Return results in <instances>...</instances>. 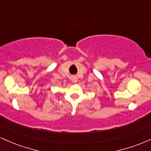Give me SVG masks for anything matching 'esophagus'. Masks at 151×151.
Listing matches in <instances>:
<instances>
[{
  "label": "esophagus",
  "instance_id": "34e87169",
  "mask_svg": "<svg viewBox=\"0 0 151 151\" xmlns=\"http://www.w3.org/2000/svg\"><path fill=\"white\" fill-rule=\"evenodd\" d=\"M72 81H73V82H77V77H72Z\"/></svg>",
  "mask_w": 151,
  "mask_h": 151
}]
</instances>
